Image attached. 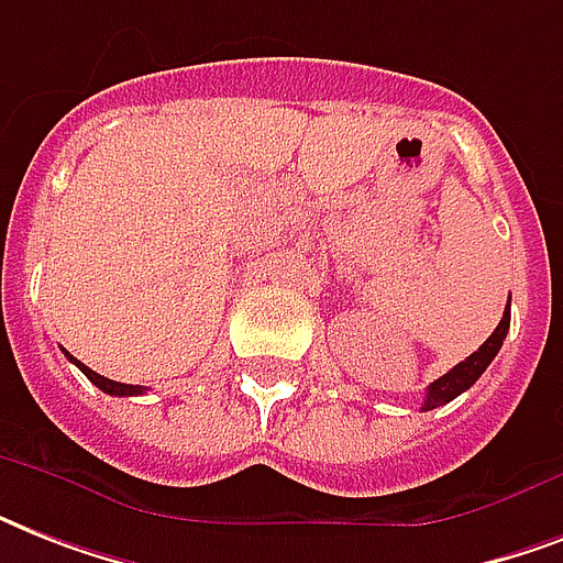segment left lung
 <instances>
[{"mask_svg":"<svg viewBox=\"0 0 563 563\" xmlns=\"http://www.w3.org/2000/svg\"><path fill=\"white\" fill-rule=\"evenodd\" d=\"M508 324H511V303L506 307V312H503V321L497 324V330L488 335V342L482 344L479 351L471 353L467 360L459 362L455 368L446 371L444 376H438L435 383L429 385L427 388V400L420 402V409L429 411V409H438V406H444V402L455 400L459 394L467 391L476 379H479L482 374H485V368H488L490 362H494V356L499 353V347H503V339H506L508 333Z\"/></svg>","mask_w":563,"mask_h":563,"instance_id":"left-lung-1","label":"left lung"}]
</instances>
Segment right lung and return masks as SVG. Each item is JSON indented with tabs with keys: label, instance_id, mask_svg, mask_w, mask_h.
Returning <instances> with one entry per match:
<instances>
[{
	"label": "right lung",
	"instance_id": "1",
	"mask_svg": "<svg viewBox=\"0 0 563 563\" xmlns=\"http://www.w3.org/2000/svg\"><path fill=\"white\" fill-rule=\"evenodd\" d=\"M66 360L75 362V365L84 371V376H87L92 385H99L104 394H113V397H134V394H143V385H128V383H117V379H108V376H101V374H96V371L87 368L84 362H78L75 356H69V353H66Z\"/></svg>",
	"mask_w": 563,
	"mask_h": 563
}]
</instances>
